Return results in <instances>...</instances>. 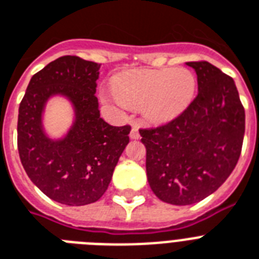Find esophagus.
<instances>
[{
	"label": "esophagus",
	"mask_w": 259,
	"mask_h": 259,
	"mask_svg": "<svg viewBox=\"0 0 259 259\" xmlns=\"http://www.w3.org/2000/svg\"><path fill=\"white\" fill-rule=\"evenodd\" d=\"M130 138H132V140H138V138H140V132H138L137 125L132 126V130H130Z\"/></svg>",
	"instance_id": "obj_1"
}]
</instances>
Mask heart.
Here are the masks:
<instances>
[{"label": "heart", "mask_w": 259, "mask_h": 259, "mask_svg": "<svg viewBox=\"0 0 259 259\" xmlns=\"http://www.w3.org/2000/svg\"><path fill=\"white\" fill-rule=\"evenodd\" d=\"M196 75L185 67L130 71L113 83L115 97L130 107H141L148 121L164 123L180 115L192 103Z\"/></svg>", "instance_id": "b5f03b06"}]
</instances>
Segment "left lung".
Segmentation results:
<instances>
[{"instance_id":"obj_1","label":"left lung","mask_w":259,"mask_h":259,"mask_svg":"<svg viewBox=\"0 0 259 259\" xmlns=\"http://www.w3.org/2000/svg\"><path fill=\"white\" fill-rule=\"evenodd\" d=\"M187 66L197 75L192 103L166 125L140 130L150 188L175 205L215 192L237 165L245 136V109L234 79L208 62Z\"/></svg>"}]
</instances>
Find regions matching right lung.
<instances>
[{
	"label": "right lung",
	"mask_w": 259,
	"mask_h": 259,
	"mask_svg": "<svg viewBox=\"0 0 259 259\" xmlns=\"http://www.w3.org/2000/svg\"><path fill=\"white\" fill-rule=\"evenodd\" d=\"M101 64L62 56L34 74L18 109L20 160L36 187L52 200L86 205L101 199L129 144L130 126H111L99 113L97 79ZM62 95L75 119L64 138L52 140L42 126L46 102Z\"/></svg>",
	"instance_id": "obj_1"
}]
</instances>
